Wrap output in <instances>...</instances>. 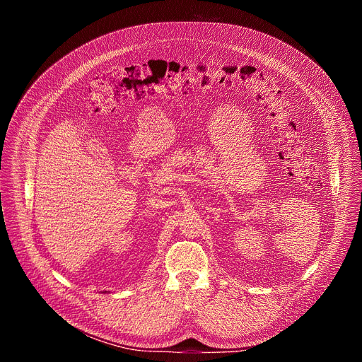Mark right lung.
Returning <instances> with one entry per match:
<instances>
[{
	"mask_svg": "<svg viewBox=\"0 0 362 362\" xmlns=\"http://www.w3.org/2000/svg\"><path fill=\"white\" fill-rule=\"evenodd\" d=\"M105 292H106V291H105ZM105 292H101V293H105Z\"/></svg>",
	"mask_w": 362,
	"mask_h": 362,
	"instance_id": "right-lung-1",
	"label": "right lung"
}]
</instances>
